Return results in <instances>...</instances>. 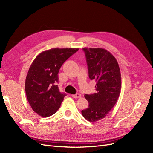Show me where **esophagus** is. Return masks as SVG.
Instances as JSON below:
<instances>
[{
    "mask_svg": "<svg viewBox=\"0 0 153 153\" xmlns=\"http://www.w3.org/2000/svg\"><path fill=\"white\" fill-rule=\"evenodd\" d=\"M72 97L74 98H81V94H73Z\"/></svg>",
    "mask_w": 153,
    "mask_h": 153,
    "instance_id": "34e87169",
    "label": "esophagus"
}]
</instances>
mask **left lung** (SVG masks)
Masks as SVG:
<instances>
[{
    "mask_svg": "<svg viewBox=\"0 0 153 153\" xmlns=\"http://www.w3.org/2000/svg\"><path fill=\"white\" fill-rule=\"evenodd\" d=\"M89 77L95 80L96 92L85 94L88 108L82 110L84 117L90 122L102 119L116 103L121 92V75L114 55L103 48H84Z\"/></svg>",
    "mask_w": 153,
    "mask_h": 153,
    "instance_id": "1",
    "label": "left lung"
}]
</instances>
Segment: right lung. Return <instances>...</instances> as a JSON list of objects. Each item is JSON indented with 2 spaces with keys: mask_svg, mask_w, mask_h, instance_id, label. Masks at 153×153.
I'll return each mask as SVG.
<instances>
[{
  "mask_svg": "<svg viewBox=\"0 0 153 153\" xmlns=\"http://www.w3.org/2000/svg\"><path fill=\"white\" fill-rule=\"evenodd\" d=\"M78 48H52L36 57L25 79V89L29 103L43 117L54 114L66 96L59 90L58 73L63 63Z\"/></svg>",
  "mask_w": 153,
  "mask_h": 153,
  "instance_id": "right-lung-1",
  "label": "right lung"
}]
</instances>
